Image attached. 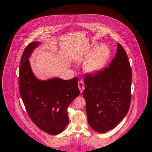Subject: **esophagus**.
<instances>
[{"label":"esophagus","instance_id":"34e87169","mask_svg":"<svg viewBox=\"0 0 152 152\" xmlns=\"http://www.w3.org/2000/svg\"><path fill=\"white\" fill-rule=\"evenodd\" d=\"M78 88H79L81 92H83L84 89V82L83 80H80L78 81Z\"/></svg>","mask_w":152,"mask_h":152}]
</instances>
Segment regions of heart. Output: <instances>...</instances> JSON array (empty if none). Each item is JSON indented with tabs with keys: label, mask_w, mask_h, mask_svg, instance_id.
Returning a JSON list of instances; mask_svg holds the SVG:
<instances>
[{
	"label": "heart",
	"mask_w": 152,
	"mask_h": 152,
	"mask_svg": "<svg viewBox=\"0 0 152 152\" xmlns=\"http://www.w3.org/2000/svg\"><path fill=\"white\" fill-rule=\"evenodd\" d=\"M109 48L105 44L98 46L85 63L84 70L88 73H94L101 69L105 65L109 57Z\"/></svg>",
	"instance_id": "1"
}]
</instances>
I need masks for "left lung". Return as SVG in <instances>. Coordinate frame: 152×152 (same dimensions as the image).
Instances as JSON below:
<instances>
[{
  "instance_id": "left-lung-1",
  "label": "left lung",
  "mask_w": 152,
  "mask_h": 152,
  "mask_svg": "<svg viewBox=\"0 0 152 152\" xmlns=\"http://www.w3.org/2000/svg\"><path fill=\"white\" fill-rule=\"evenodd\" d=\"M85 75L83 96L89 126L104 133L115 128L127 114L131 101L132 69L127 54L117 43L109 67Z\"/></svg>"
}]
</instances>
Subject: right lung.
<instances>
[{
	"label": "right lung",
	"mask_w": 152,
	"mask_h": 152,
	"mask_svg": "<svg viewBox=\"0 0 152 152\" xmlns=\"http://www.w3.org/2000/svg\"><path fill=\"white\" fill-rule=\"evenodd\" d=\"M39 44V42H31L22 54L19 77L20 94L34 124L44 132L56 135L68 125L67 108L80 93L78 78L38 80L32 72L28 58Z\"/></svg>",
	"instance_id": "obj_1"
}]
</instances>
